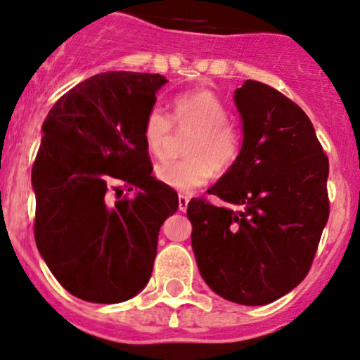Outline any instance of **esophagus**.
<instances>
[{
	"mask_svg": "<svg viewBox=\"0 0 360 360\" xmlns=\"http://www.w3.org/2000/svg\"><path fill=\"white\" fill-rule=\"evenodd\" d=\"M188 204H189V198L184 194H179V211L186 212V209H188Z\"/></svg>",
	"mask_w": 360,
	"mask_h": 360,
	"instance_id": "esophagus-1",
	"label": "esophagus"
}]
</instances>
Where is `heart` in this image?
I'll use <instances>...</instances> for the list:
<instances>
[{
	"instance_id": "heart-1",
	"label": "heart",
	"mask_w": 360,
	"mask_h": 360,
	"mask_svg": "<svg viewBox=\"0 0 360 360\" xmlns=\"http://www.w3.org/2000/svg\"><path fill=\"white\" fill-rule=\"evenodd\" d=\"M229 112L212 91L198 89L172 101V120L177 129L193 131L186 143L184 159H165L154 167V177L166 188L189 193L211 177L212 169L226 172L239 159L243 138L227 122ZM172 133L169 116L159 108L149 109L143 124L148 151L161 156Z\"/></svg>"
}]
</instances>
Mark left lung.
<instances>
[{
  "instance_id": "1",
  "label": "left lung",
  "mask_w": 360,
  "mask_h": 360,
  "mask_svg": "<svg viewBox=\"0 0 360 360\" xmlns=\"http://www.w3.org/2000/svg\"><path fill=\"white\" fill-rule=\"evenodd\" d=\"M243 121L236 165L207 189L224 206L188 204L204 282L227 301L264 306L301 284L329 219V161L311 120L271 86L234 91Z\"/></svg>"
}]
</instances>
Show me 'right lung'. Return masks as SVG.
<instances>
[{
	"label": "right lung",
	"mask_w": 360,
	"mask_h": 360,
	"mask_svg": "<svg viewBox=\"0 0 360 360\" xmlns=\"http://www.w3.org/2000/svg\"><path fill=\"white\" fill-rule=\"evenodd\" d=\"M167 83L161 75L109 71L68 91L48 112L31 181L34 239L68 292L117 304L146 288L174 189L154 177L143 124ZM131 195L111 202L108 183Z\"/></svg>",
	"instance_id": "right-lung-1"
}]
</instances>
